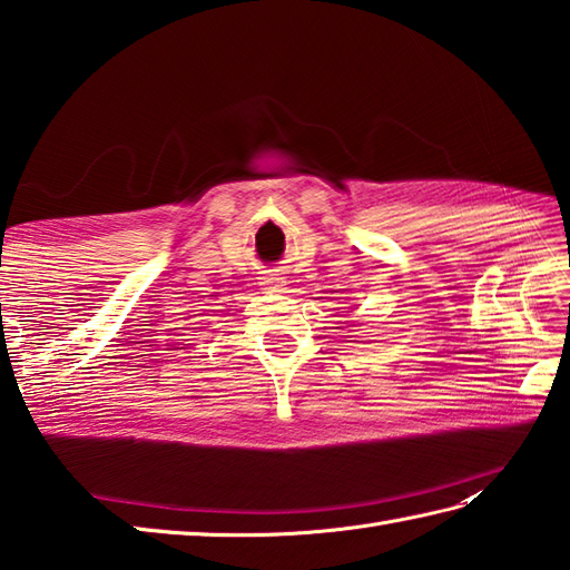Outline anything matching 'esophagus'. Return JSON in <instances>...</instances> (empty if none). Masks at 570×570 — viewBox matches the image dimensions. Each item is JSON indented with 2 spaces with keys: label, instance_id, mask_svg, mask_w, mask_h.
I'll return each mask as SVG.
<instances>
[{
  "label": "esophagus",
  "instance_id": "obj_1",
  "mask_svg": "<svg viewBox=\"0 0 570 570\" xmlns=\"http://www.w3.org/2000/svg\"><path fill=\"white\" fill-rule=\"evenodd\" d=\"M262 284H264V288H272V292H282V286H284L282 278L274 276V274L264 276V278H262Z\"/></svg>",
  "mask_w": 570,
  "mask_h": 570
}]
</instances>
